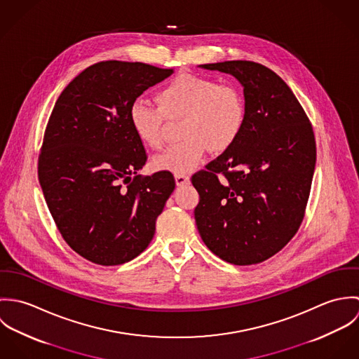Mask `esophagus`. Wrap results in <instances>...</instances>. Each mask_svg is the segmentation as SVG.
I'll use <instances>...</instances> for the list:
<instances>
[{
    "label": "esophagus",
    "instance_id": "1",
    "mask_svg": "<svg viewBox=\"0 0 359 359\" xmlns=\"http://www.w3.org/2000/svg\"><path fill=\"white\" fill-rule=\"evenodd\" d=\"M174 177H175V182L178 187H182L189 182V175H187V174H175Z\"/></svg>",
    "mask_w": 359,
    "mask_h": 359
}]
</instances>
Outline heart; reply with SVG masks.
<instances>
[{
    "label": "heart",
    "instance_id": "1",
    "mask_svg": "<svg viewBox=\"0 0 359 359\" xmlns=\"http://www.w3.org/2000/svg\"><path fill=\"white\" fill-rule=\"evenodd\" d=\"M130 123L142 144L158 149L164 142L165 117L182 118L180 142L154 158L156 170L185 174L205 160L207 149H228L246 121L243 93L233 83L192 73L170 80L157 94V103L138 98L130 106Z\"/></svg>",
    "mask_w": 359,
    "mask_h": 359
}]
</instances>
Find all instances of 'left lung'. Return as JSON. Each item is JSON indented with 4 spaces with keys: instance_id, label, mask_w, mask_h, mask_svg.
I'll return each instance as SVG.
<instances>
[{
    "instance_id": "8db88e82",
    "label": "left lung",
    "mask_w": 359,
    "mask_h": 359,
    "mask_svg": "<svg viewBox=\"0 0 359 359\" xmlns=\"http://www.w3.org/2000/svg\"><path fill=\"white\" fill-rule=\"evenodd\" d=\"M202 67L242 83L246 121L239 138L191 178L199 192L196 225L215 256L258 264L280 252L304 219L316 161L313 130L287 84L264 65Z\"/></svg>"
}]
</instances>
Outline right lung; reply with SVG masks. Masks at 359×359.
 Returning <instances> with one entry per match:
<instances>
[{
	"mask_svg": "<svg viewBox=\"0 0 359 359\" xmlns=\"http://www.w3.org/2000/svg\"><path fill=\"white\" fill-rule=\"evenodd\" d=\"M174 69L142 62L91 65L62 91L48 118L39 181L65 242L98 265L140 256L175 188L170 171L138 175L148 154L130 106Z\"/></svg>",
	"mask_w": 359,
	"mask_h": 359,
	"instance_id": "add662e5",
	"label": "right lung"
}]
</instances>
